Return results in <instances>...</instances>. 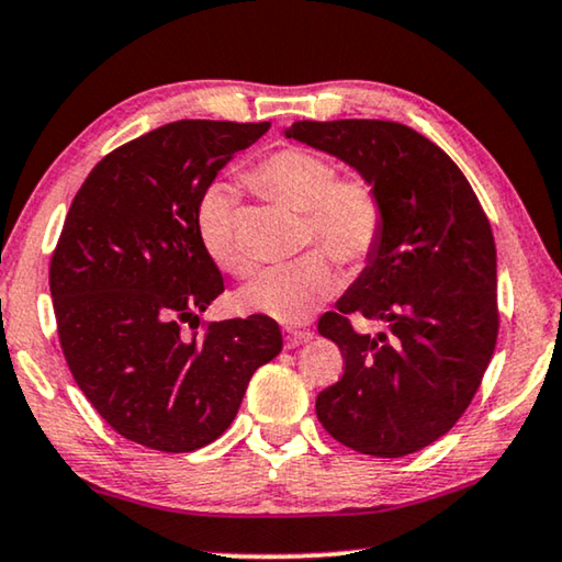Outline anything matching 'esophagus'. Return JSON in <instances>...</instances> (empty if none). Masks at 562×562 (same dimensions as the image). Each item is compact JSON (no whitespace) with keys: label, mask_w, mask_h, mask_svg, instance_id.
I'll return each instance as SVG.
<instances>
[{"label":"esophagus","mask_w":562,"mask_h":562,"mask_svg":"<svg viewBox=\"0 0 562 562\" xmlns=\"http://www.w3.org/2000/svg\"><path fill=\"white\" fill-rule=\"evenodd\" d=\"M282 333H284V347H288V350H292V347H297V345H302L305 340H310V333H305V329L284 327Z\"/></svg>","instance_id":"obj_1"}]
</instances>
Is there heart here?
<instances>
[{
    "label": "heart",
    "mask_w": 562,
    "mask_h": 562,
    "mask_svg": "<svg viewBox=\"0 0 562 562\" xmlns=\"http://www.w3.org/2000/svg\"><path fill=\"white\" fill-rule=\"evenodd\" d=\"M265 198L302 212L300 245H317L345 267H360L375 255L385 229V202L364 175H345L333 159L302 147H284L260 159L247 175ZM200 243L222 270L247 278L252 262L237 243V217L225 187H210L194 210ZM335 288L327 257L313 252L262 272L239 302L280 323H305Z\"/></svg>",
    "instance_id": "heart-1"
}]
</instances>
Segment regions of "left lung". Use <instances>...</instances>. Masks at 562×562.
I'll use <instances>...</instances> for the list:
<instances>
[{"instance_id": "obj_1", "label": "left lung", "mask_w": 562, "mask_h": 562, "mask_svg": "<svg viewBox=\"0 0 562 562\" xmlns=\"http://www.w3.org/2000/svg\"><path fill=\"white\" fill-rule=\"evenodd\" d=\"M284 135L345 159L385 202L375 255L317 323L345 360L342 378L317 395V420L362 456H409L460 420L495 352L501 313L487 215L460 167L407 124L302 120ZM352 314L386 329L355 334Z\"/></svg>"}]
</instances>
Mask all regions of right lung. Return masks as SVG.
Returning a JSON list of instances; mask_svg holds the SVG:
<instances>
[{
    "instance_id": "obj_1",
    "label": "right lung",
    "mask_w": 562,
    "mask_h": 562,
    "mask_svg": "<svg viewBox=\"0 0 562 562\" xmlns=\"http://www.w3.org/2000/svg\"><path fill=\"white\" fill-rule=\"evenodd\" d=\"M270 122L180 120L94 165L49 262L61 352L104 423L145 448L192 452L235 420L247 382L282 350L267 315L204 323L225 280L194 210Z\"/></svg>"
}]
</instances>
